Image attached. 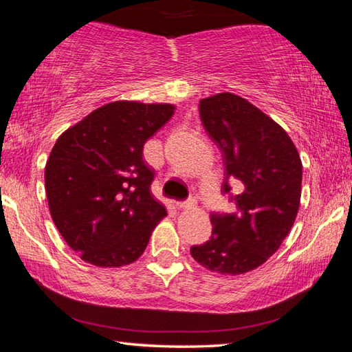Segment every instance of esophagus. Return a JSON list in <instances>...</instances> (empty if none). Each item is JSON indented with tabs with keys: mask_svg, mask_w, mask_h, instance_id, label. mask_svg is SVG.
Here are the masks:
<instances>
[{
	"mask_svg": "<svg viewBox=\"0 0 352 352\" xmlns=\"http://www.w3.org/2000/svg\"><path fill=\"white\" fill-rule=\"evenodd\" d=\"M175 206L178 210H189V208L194 206V200H186V201H175Z\"/></svg>",
	"mask_w": 352,
	"mask_h": 352,
	"instance_id": "obj_1",
	"label": "esophagus"
}]
</instances>
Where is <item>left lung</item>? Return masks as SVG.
<instances>
[{"label": "left lung", "mask_w": 352, "mask_h": 352, "mask_svg": "<svg viewBox=\"0 0 352 352\" xmlns=\"http://www.w3.org/2000/svg\"><path fill=\"white\" fill-rule=\"evenodd\" d=\"M199 110L223 153V192L233 177L240 188L231 196L237 211L211 214V239L190 247V254L208 270L242 275L264 264L290 233L301 199V158L285 130L247 99L219 93L201 99Z\"/></svg>", "instance_id": "1"}]
</instances>
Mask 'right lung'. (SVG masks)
<instances>
[{
  "label": "right lung",
  "instance_id": "1",
  "mask_svg": "<svg viewBox=\"0 0 352 352\" xmlns=\"http://www.w3.org/2000/svg\"><path fill=\"white\" fill-rule=\"evenodd\" d=\"M172 104L116 100L58 136L45 168L51 217L65 242L96 267H122L144 253L160 220L146 141L174 115Z\"/></svg>",
  "mask_w": 352,
  "mask_h": 352
}]
</instances>
